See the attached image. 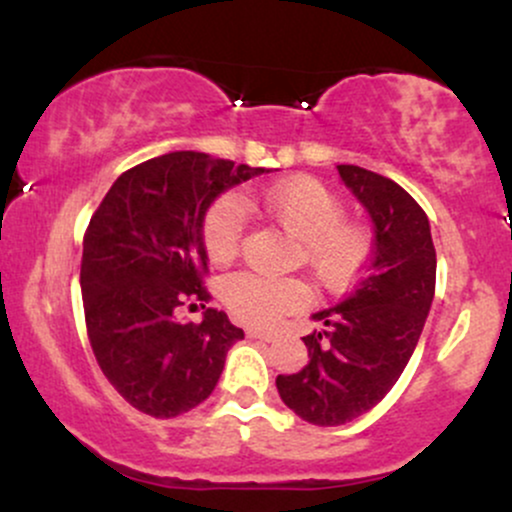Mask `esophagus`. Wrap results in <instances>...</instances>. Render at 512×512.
I'll return each instance as SVG.
<instances>
[{
	"label": "esophagus",
	"instance_id": "esophagus-1",
	"mask_svg": "<svg viewBox=\"0 0 512 512\" xmlns=\"http://www.w3.org/2000/svg\"><path fill=\"white\" fill-rule=\"evenodd\" d=\"M248 337H250V339H260V342H274L276 334H272V332H262V330H248Z\"/></svg>",
	"mask_w": 512,
	"mask_h": 512
}]
</instances>
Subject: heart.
I'll return each mask as SVG.
<instances>
[{
  "instance_id": "1",
  "label": "heart",
  "mask_w": 512,
  "mask_h": 512,
  "mask_svg": "<svg viewBox=\"0 0 512 512\" xmlns=\"http://www.w3.org/2000/svg\"><path fill=\"white\" fill-rule=\"evenodd\" d=\"M262 207L301 245V260L325 289L342 291L366 267L373 238L366 226L344 221V202L313 178L284 180L267 190ZM245 231V207L236 195L219 199L204 219V248L214 264L238 255ZM223 303L250 327H269L276 317L301 310L308 289L296 279H262L236 274L223 284Z\"/></svg>"
}]
</instances>
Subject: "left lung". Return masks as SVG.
<instances>
[{
  "label": "left lung",
  "instance_id": "8db88e82",
  "mask_svg": "<svg viewBox=\"0 0 512 512\" xmlns=\"http://www.w3.org/2000/svg\"><path fill=\"white\" fill-rule=\"evenodd\" d=\"M339 178L373 221V255L356 289L313 313L308 366L279 375L289 409L315 426H342L383 399L407 368L436 293V248L424 209L395 180L358 166Z\"/></svg>",
  "mask_w": 512,
  "mask_h": 512
}]
</instances>
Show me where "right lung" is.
Wrapping results in <instances>:
<instances>
[{
    "instance_id": "right-lung-1",
    "label": "right lung",
    "mask_w": 512,
    "mask_h": 512,
    "mask_svg": "<svg viewBox=\"0 0 512 512\" xmlns=\"http://www.w3.org/2000/svg\"><path fill=\"white\" fill-rule=\"evenodd\" d=\"M262 173L269 170L173 151L122 173L91 216L81 257L88 339L134 409L156 419L195 409L245 337L221 310H204L199 325L175 310L209 298L202 231L214 199Z\"/></svg>"
}]
</instances>
